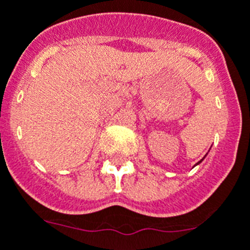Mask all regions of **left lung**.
<instances>
[{
    "mask_svg": "<svg viewBox=\"0 0 250 250\" xmlns=\"http://www.w3.org/2000/svg\"><path fill=\"white\" fill-rule=\"evenodd\" d=\"M202 160H203V159H202ZM202 160H201V161H202ZM201 161H200V162H201ZM200 162H197V165H198V164H200Z\"/></svg>",
    "mask_w": 250,
    "mask_h": 250,
    "instance_id": "obj_1",
    "label": "left lung"
}]
</instances>
